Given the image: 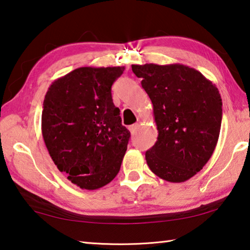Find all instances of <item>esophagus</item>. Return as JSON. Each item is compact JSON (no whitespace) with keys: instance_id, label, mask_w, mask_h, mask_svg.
Listing matches in <instances>:
<instances>
[{"instance_id":"esophagus-1","label":"esophagus","mask_w":250,"mask_h":250,"mask_svg":"<svg viewBox=\"0 0 250 250\" xmlns=\"http://www.w3.org/2000/svg\"><path fill=\"white\" fill-rule=\"evenodd\" d=\"M138 128H139V125H138V124H134V125H130V126H129V130H130L131 134H134L135 131H137Z\"/></svg>"}]
</instances>
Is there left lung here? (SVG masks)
Masks as SVG:
<instances>
[{
  "label": "left lung",
  "mask_w": 250,
  "mask_h": 250,
  "mask_svg": "<svg viewBox=\"0 0 250 250\" xmlns=\"http://www.w3.org/2000/svg\"><path fill=\"white\" fill-rule=\"evenodd\" d=\"M153 104L158 141L146 152L150 170L172 183L200 172L217 145L222 98L217 87L191 67L132 65Z\"/></svg>",
  "instance_id": "8db88e82"
}]
</instances>
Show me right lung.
I'll return each instance as SVG.
<instances>
[{
  "instance_id": "right-lung-1",
  "label": "right lung",
  "mask_w": 250,
  "mask_h": 250,
  "mask_svg": "<svg viewBox=\"0 0 250 250\" xmlns=\"http://www.w3.org/2000/svg\"><path fill=\"white\" fill-rule=\"evenodd\" d=\"M125 67H80L45 95L42 133L50 158L71 183L97 189L120 171L130 139L113 104L111 86Z\"/></svg>"
}]
</instances>
